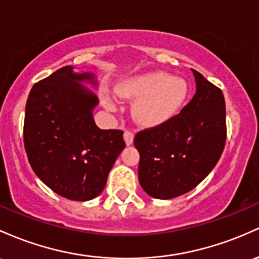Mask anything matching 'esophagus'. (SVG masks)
Segmentation results:
<instances>
[{
  "label": "esophagus",
  "instance_id": "1",
  "mask_svg": "<svg viewBox=\"0 0 259 259\" xmlns=\"http://www.w3.org/2000/svg\"><path fill=\"white\" fill-rule=\"evenodd\" d=\"M124 140L126 145H132L134 141V133L130 132V130H125L124 132Z\"/></svg>",
  "mask_w": 259,
  "mask_h": 259
}]
</instances>
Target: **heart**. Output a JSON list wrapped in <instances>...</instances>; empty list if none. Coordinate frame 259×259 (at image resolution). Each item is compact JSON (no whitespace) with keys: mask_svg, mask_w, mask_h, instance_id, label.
Segmentation results:
<instances>
[{"mask_svg":"<svg viewBox=\"0 0 259 259\" xmlns=\"http://www.w3.org/2000/svg\"><path fill=\"white\" fill-rule=\"evenodd\" d=\"M116 93L121 98L135 101L133 116L138 123L157 125L177 114L188 95L184 79L164 72H151L120 82ZM104 106L114 110V98L107 96Z\"/></svg>","mask_w":259,"mask_h":259,"instance_id":"b5f03b06","label":"heart"}]
</instances>
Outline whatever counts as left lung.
<instances>
[{
    "instance_id": "left-lung-1",
    "label": "left lung",
    "mask_w": 259,
    "mask_h": 259,
    "mask_svg": "<svg viewBox=\"0 0 259 259\" xmlns=\"http://www.w3.org/2000/svg\"><path fill=\"white\" fill-rule=\"evenodd\" d=\"M197 92L181 113L141 130L134 145L140 153L139 182L156 199L186 194L211 172L226 143L223 91L192 70Z\"/></svg>"
}]
</instances>
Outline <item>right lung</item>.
<instances>
[{"label":"right lung","instance_id":"obj_1","mask_svg":"<svg viewBox=\"0 0 259 259\" xmlns=\"http://www.w3.org/2000/svg\"><path fill=\"white\" fill-rule=\"evenodd\" d=\"M92 73L65 66L34 84L25 104L23 140L33 171L53 192L86 201L101 194L123 151V130H102L93 120L98 98L79 81Z\"/></svg>","mask_w":259,"mask_h":259}]
</instances>
